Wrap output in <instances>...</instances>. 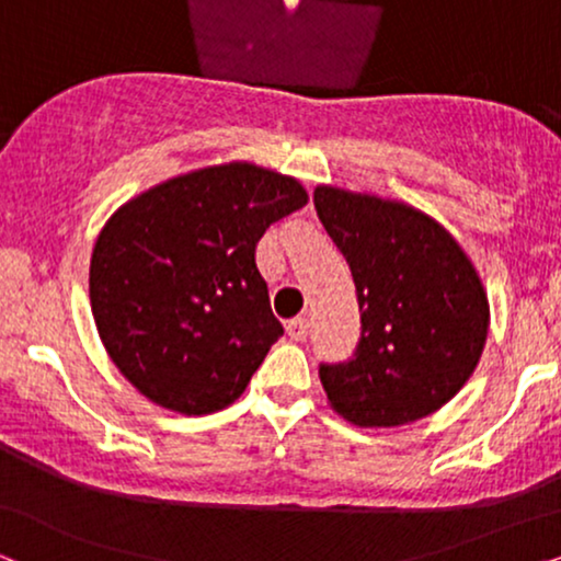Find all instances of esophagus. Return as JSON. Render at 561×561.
<instances>
[{"label":"esophagus","mask_w":561,"mask_h":561,"mask_svg":"<svg viewBox=\"0 0 561 561\" xmlns=\"http://www.w3.org/2000/svg\"><path fill=\"white\" fill-rule=\"evenodd\" d=\"M308 331H310V325H308V318H293V320H287V335L293 341H305L308 339Z\"/></svg>","instance_id":"34e87169"}]
</instances>
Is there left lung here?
Instances as JSON below:
<instances>
[{"label":"left lung","instance_id":"left-lung-1","mask_svg":"<svg viewBox=\"0 0 561 561\" xmlns=\"http://www.w3.org/2000/svg\"><path fill=\"white\" fill-rule=\"evenodd\" d=\"M318 218L356 285L362 335L348 362L320 364L335 413L390 428L436 413L480 362L488 297L472 261L428 215L318 186Z\"/></svg>","mask_w":561,"mask_h":561}]
</instances>
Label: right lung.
Segmentation results:
<instances>
[{
  "label": "right lung",
  "instance_id": "obj_1",
  "mask_svg": "<svg viewBox=\"0 0 561 561\" xmlns=\"http://www.w3.org/2000/svg\"><path fill=\"white\" fill-rule=\"evenodd\" d=\"M305 205L293 176L226 163L169 179L112 215L89 297L104 348L140 394L184 415L241 398L285 333L256 243Z\"/></svg>",
  "mask_w": 561,
  "mask_h": 561
}]
</instances>
